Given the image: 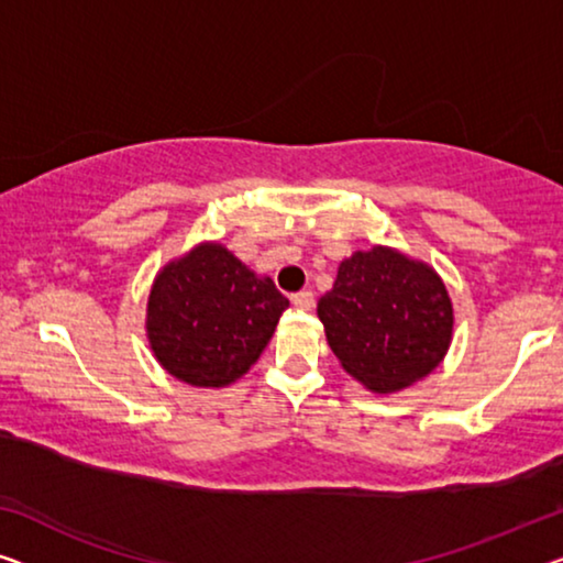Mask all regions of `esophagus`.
<instances>
[{"instance_id":"esophagus-1","label":"esophagus","mask_w":563,"mask_h":563,"mask_svg":"<svg viewBox=\"0 0 563 563\" xmlns=\"http://www.w3.org/2000/svg\"><path fill=\"white\" fill-rule=\"evenodd\" d=\"M292 306L296 308H303V310H310L316 306V298H313V292L310 290H300V292H292Z\"/></svg>"}]
</instances>
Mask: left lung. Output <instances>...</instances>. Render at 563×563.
I'll use <instances>...</instances> for the list:
<instances>
[{
  "instance_id": "8db88e82",
  "label": "left lung",
  "mask_w": 563,
  "mask_h": 563,
  "mask_svg": "<svg viewBox=\"0 0 563 563\" xmlns=\"http://www.w3.org/2000/svg\"><path fill=\"white\" fill-rule=\"evenodd\" d=\"M318 318L343 368L379 394L430 374L452 339V306L438 273L387 247L343 260L318 300Z\"/></svg>"
}]
</instances>
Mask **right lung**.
Instances as JSON below:
<instances>
[{
	"instance_id": "add662e5",
	"label": "right lung",
	"mask_w": 563,
	"mask_h": 563,
	"mask_svg": "<svg viewBox=\"0 0 563 563\" xmlns=\"http://www.w3.org/2000/svg\"><path fill=\"white\" fill-rule=\"evenodd\" d=\"M290 300L222 245H201L156 275L148 341L191 387H224L257 362Z\"/></svg>"
}]
</instances>
